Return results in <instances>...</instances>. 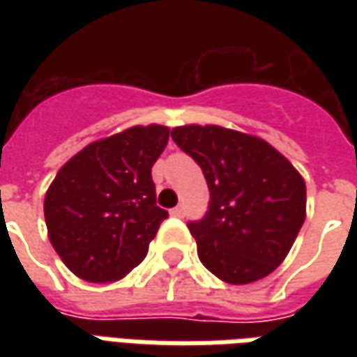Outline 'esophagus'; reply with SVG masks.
<instances>
[{"label": "esophagus", "instance_id": "obj_1", "mask_svg": "<svg viewBox=\"0 0 357 357\" xmlns=\"http://www.w3.org/2000/svg\"><path fill=\"white\" fill-rule=\"evenodd\" d=\"M170 214L174 218H183V206H176V208H172Z\"/></svg>", "mask_w": 357, "mask_h": 357}]
</instances>
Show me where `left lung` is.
I'll use <instances>...</instances> for the list:
<instances>
[{
    "label": "left lung",
    "mask_w": 357,
    "mask_h": 357,
    "mask_svg": "<svg viewBox=\"0 0 357 357\" xmlns=\"http://www.w3.org/2000/svg\"><path fill=\"white\" fill-rule=\"evenodd\" d=\"M172 139L208 183V212L189 224L204 268L229 284L269 275L306 220L300 172L262 137L222 126H178Z\"/></svg>",
    "instance_id": "8db88e82"
}]
</instances>
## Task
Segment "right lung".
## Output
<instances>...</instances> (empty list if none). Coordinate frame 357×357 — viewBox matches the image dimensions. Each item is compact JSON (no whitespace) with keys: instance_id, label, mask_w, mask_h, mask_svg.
I'll return each mask as SVG.
<instances>
[{"instance_id":"add662e5","label":"right lung","mask_w":357,"mask_h":357,"mask_svg":"<svg viewBox=\"0 0 357 357\" xmlns=\"http://www.w3.org/2000/svg\"><path fill=\"white\" fill-rule=\"evenodd\" d=\"M168 137V126H132L86 145L57 172L43 214L51 245L74 275L114 283L143 262L168 218L151 176Z\"/></svg>"}]
</instances>
